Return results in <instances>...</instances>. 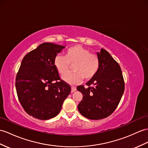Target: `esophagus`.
I'll use <instances>...</instances> for the list:
<instances>
[{
  "label": "esophagus",
  "instance_id": "1",
  "mask_svg": "<svg viewBox=\"0 0 148 148\" xmlns=\"http://www.w3.org/2000/svg\"><path fill=\"white\" fill-rule=\"evenodd\" d=\"M77 90L76 86H71V92H74Z\"/></svg>",
  "mask_w": 148,
  "mask_h": 148
}]
</instances>
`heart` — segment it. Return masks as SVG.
Returning <instances> with one entry per match:
<instances>
[{
    "mask_svg": "<svg viewBox=\"0 0 148 148\" xmlns=\"http://www.w3.org/2000/svg\"><path fill=\"white\" fill-rule=\"evenodd\" d=\"M72 64L74 71L64 75L63 79L68 84L75 85L80 83L84 78L90 80L94 77L99 69L100 61L98 56L80 45L70 47L64 56L58 55L54 60V65L61 75H65Z\"/></svg>",
    "mask_w": 148,
    "mask_h": 148,
    "instance_id": "1",
    "label": "heart"
}]
</instances>
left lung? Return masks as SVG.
Segmentation results:
<instances>
[{"mask_svg": "<svg viewBox=\"0 0 148 148\" xmlns=\"http://www.w3.org/2000/svg\"><path fill=\"white\" fill-rule=\"evenodd\" d=\"M100 66L97 74L77 89L83 95L78 109L83 116L92 120L104 119L112 114L119 103L125 84L119 64L106 49L97 53Z\"/></svg>", "mask_w": 148, "mask_h": 148, "instance_id": "obj_1", "label": "left lung"}]
</instances>
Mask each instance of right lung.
I'll return each mask as SVG.
<instances>
[{
  "label": "right lung",
  "mask_w": 148,
  "mask_h": 148,
  "mask_svg": "<svg viewBox=\"0 0 148 148\" xmlns=\"http://www.w3.org/2000/svg\"><path fill=\"white\" fill-rule=\"evenodd\" d=\"M64 47L44 42L24 56L16 75L18 99L29 116L40 120L56 116L71 92L61 79L54 60Z\"/></svg>",
  "instance_id": "right-lung-1"
}]
</instances>
